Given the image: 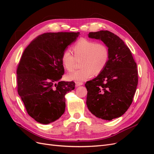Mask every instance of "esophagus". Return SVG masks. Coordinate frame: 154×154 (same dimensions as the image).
<instances>
[{
	"mask_svg": "<svg viewBox=\"0 0 154 154\" xmlns=\"http://www.w3.org/2000/svg\"><path fill=\"white\" fill-rule=\"evenodd\" d=\"M76 83V87H78V86H80V85H83V83L82 82H78V81H76L75 82Z\"/></svg>",
	"mask_w": 154,
	"mask_h": 154,
	"instance_id": "obj_1",
	"label": "esophagus"
}]
</instances>
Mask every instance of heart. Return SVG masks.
I'll list each match as a JSON object with an SVG mask.
<instances>
[{"label": "heart", "mask_w": 154, "mask_h": 154, "mask_svg": "<svg viewBox=\"0 0 154 154\" xmlns=\"http://www.w3.org/2000/svg\"><path fill=\"white\" fill-rule=\"evenodd\" d=\"M72 53L65 49L62 54V62L67 71L71 72L75 68L77 60L80 62V69L67 75L69 80L85 81L103 72L108 64L110 52L107 46L103 43L85 38H81L72 45Z\"/></svg>", "instance_id": "1"}]
</instances>
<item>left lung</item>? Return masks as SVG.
Wrapping results in <instances>:
<instances>
[{"label":"left lung","instance_id":"left-lung-1","mask_svg":"<svg viewBox=\"0 0 154 154\" xmlns=\"http://www.w3.org/2000/svg\"><path fill=\"white\" fill-rule=\"evenodd\" d=\"M88 35L103 42L110 58L103 72L85 84L86 103L97 118L110 121L123 115L132 103L138 83L137 64L130 49L113 32L100 31Z\"/></svg>","mask_w":154,"mask_h":154}]
</instances>
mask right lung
<instances>
[{
    "label": "right lung",
    "instance_id": "obj_1",
    "mask_svg": "<svg viewBox=\"0 0 154 154\" xmlns=\"http://www.w3.org/2000/svg\"><path fill=\"white\" fill-rule=\"evenodd\" d=\"M79 32H46L32 40L17 69V91L27 114L36 122L49 124L66 109L65 96L74 89L73 81H60L64 74L62 54Z\"/></svg>",
    "mask_w": 154,
    "mask_h": 154
}]
</instances>
